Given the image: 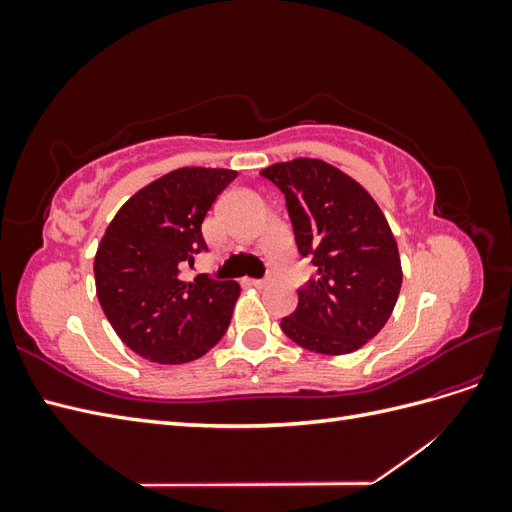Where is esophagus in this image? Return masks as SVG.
<instances>
[{
    "label": "esophagus",
    "mask_w": 512,
    "mask_h": 512,
    "mask_svg": "<svg viewBox=\"0 0 512 512\" xmlns=\"http://www.w3.org/2000/svg\"><path fill=\"white\" fill-rule=\"evenodd\" d=\"M252 284H254L256 288H265L267 284H271V280H269V277H265V280H252Z\"/></svg>",
    "instance_id": "esophagus-1"
}]
</instances>
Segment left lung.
I'll return each instance as SVG.
<instances>
[{
	"instance_id": "1",
	"label": "left lung",
	"mask_w": 512,
	"mask_h": 512,
	"mask_svg": "<svg viewBox=\"0 0 512 512\" xmlns=\"http://www.w3.org/2000/svg\"><path fill=\"white\" fill-rule=\"evenodd\" d=\"M286 196L301 256L318 269L282 318L294 344L318 354H350L391 318L401 280L397 241L359 181L324 160L297 158L260 170Z\"/></svg>"
}]
</instances>
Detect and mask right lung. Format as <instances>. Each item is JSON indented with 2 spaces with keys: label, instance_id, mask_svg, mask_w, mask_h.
I'll use <instances>...</instances> for the list:
<instances>
[{
  "label": "right lung",
  "instance_id": "obj_1",
  "mask_svg": "<svg viewBox=\"0 0 512 512\" xmlns=\"http://www.w3.org/2000/svg\"><path fill=\"white\" fill-rule=\"evenodd\" d=\"M237 170L183 166L126 200L94 260L96 294L119 339L162 365L190 363L224 337L239 299L237 282L181 280L207 250L203 220Z\"/></svg>",
  "mask_w": 512,
  "mask_h": 512
}]
</instances>
